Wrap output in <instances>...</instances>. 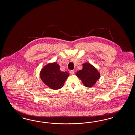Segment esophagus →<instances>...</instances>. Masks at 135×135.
<instances>
[{
    "mask_svg": "<svg viewBox=\"0 0 135 135\" xmlns=\"http://www.w3.org/2000/svg\"><path fill=\"white\" fill-rule=\"evenodd\" d=\"M69 72H70V74H71V75H73L74 73V70H70Z\"/></svg>",
    "mask_w": 135,
    "mask_h": 135,
    "instance_id": "esophagus-1",
    "label": "esophagus"
}]
</instances>
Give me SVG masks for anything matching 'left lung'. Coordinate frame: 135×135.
I'll use <instances>...</instances> for the list:
<instances>
[{
    "instance_id": "obj_1",
    "label": "left lung",
    "mask_w": 135,
    "mask_h": 135,
    "mask_svg": "<svg viewBox=\"0 0 135 135\" xmlns=\"http://www.w3.org/2000/svg\"><path fill=\"white\" fill-rule=\"evenodd\" d=\"M82 66V69L78 71L76 75L81 80L85 86L91 87L100 78V74L97 69L89 63L83 64Z\"/></svg>"
}]
</instances>
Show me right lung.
Returning a JSON list of instances; mask_svg holds the SVG:
<instances>
[{
    "label": "right lung",
    "mask_w": 135,
    "mask_h": 135,
    "mask_svg": "<svg viewBox=\"0 0 135 135\" xmlns=\"http://www.w3.org/2000/svg\"><path fill=\"white\" fill-rule=\"evenodd\" d=\"M40 78L50 88L57 90L64 86L66 80L69 75L67 72H62L56 62L50 63L41 69Z\"/></svg>",
    "instance_id": "1"
}]
</instances>
